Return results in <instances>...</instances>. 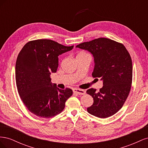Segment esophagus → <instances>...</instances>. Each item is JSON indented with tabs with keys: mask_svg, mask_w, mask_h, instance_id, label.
<instances>
[{
	"mask_svg": "<svg viewBox=\"0 0 148 148\" xmlns=\"http://www.w3.org/2000/svg\"><path fill=\"white\" fill-rule=\"evenodd\" d=\"M73 91L74 93L77 94V95H83L86 93V91L84 90H83V89H73Z\"/></svg>",
	"mask_w": 148,
	"mask_h": 148,
	"instance_id": "1",
	"label": "esophagus"
}]
</instances>
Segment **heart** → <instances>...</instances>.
I'll use <instances>...</instances> for the list:
<instances>
[{"label": "heart", "instance_id": "b5f03b06", "mask_svg": "<svg viewBox=\"0 0 148 148\" xmlns=\"http://www.w3.org/2000/svg\"><path fill=\"white\" fill-rule=\"evenodd\" d=\"M83 53H84V52H79L78 55H81V54H83ZM77 55V56H78Z\"/></svg>", "mask_w": 148, "mask_h": 148}]
</instances>
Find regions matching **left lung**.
Here are the masks:
<instances>
[{
  "mask_svg": "<svg viewBox=\"0 0 148 148\" xmlns=\"http://www.w3.org/2000/svg\"><path fill=\"white\" fill-rule=\"evenodd\" d=\"M76 47L90 52L94 58V78H100L99 92L91 88L86 92L94 100L88 113L99 118L113 115L122 108L130 91L133 66L131 57L122 44L100 38L78 44Z\"/></svg>",
  "mask_w": 148,
  "mask_h": 148,
  "instance_id": "1",
  "label": "left lung"
}]
</instances>
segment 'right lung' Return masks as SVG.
Masks as SVG:
<instances>
[{
  "label": "right lung",
  "instance_id": "obj_1",
  "mask_svg": "<svg viewBox=\"0 0 148 148\" xmlns=\"http://www.w3.org/2000/svg\"><path fill=\"white\" fill-rule=\"evenodd\" d=\"M73 48L38 39L26 43L20 52L15 65L16 87L24 104L34 115L50 118L59 114L72 95L71 89H60L52 84L50 75L56 73L59 55Z\"/></svg>",
  "mask_w": 148,
  "mask_h": 148
}]
</instances>
